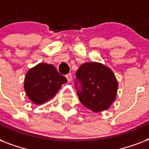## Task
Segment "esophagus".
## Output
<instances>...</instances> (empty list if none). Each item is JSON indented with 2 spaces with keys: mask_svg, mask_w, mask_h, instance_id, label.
<instances>
[{
  "mask_svg": "<svg viewBox=\"0 0 149 149\" xmlns=\"http://www.w3.org/2000/svg\"><path fill=\"white\" fill-rule=\"evenodd\" d=\"M65 77H66V79H67L68 82L71 81V79H72V75H71V73H69V74L66 75V76H65Z\"/></svg>",
  "mask_w": 149,
  "mask_h": 149,
  "instance_id": "obj_1",
  "label": "esophagus"
}]
</instances>
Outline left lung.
Returning <instances> with one entry per match:
<instances>
[{"mask_svg": "<svg viewBox=\"0 0 149 149\" xmlns=\"http://www.w3.org/2000/svg\"><path fill=\"white\" fill-rule=\"evenodd\" d=\"M77 79L82 91L77 92L81 104L93 112L105 111L116 99L118 83L113 71L97 62L82 64L77 70ZM77 88V82H76Z\"/></svg>", "mask_w": 149, "mask_h": 149, "instance_id": "obj_1", "label": "left lung"}]
</instances>
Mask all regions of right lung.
Masks as SVG:
<instances>
[{
	"label": "right lung",
	"mask_w": 149,
	"mask_h": 149,
	"mask_svg": "<svg viewBox=\"0 0 149 149\" xmlns=\"http://www.w3.org/2000/svg\"><path fill=\"white\" fill-rule=\"evenodd\" d=\"M67 82L55 66L38 63L27 72L24 89L27 96L36 105L42 104L55 97L62 85Z\"/></svg>",
	"instance_id": "obj_1"
}]
</instances>
